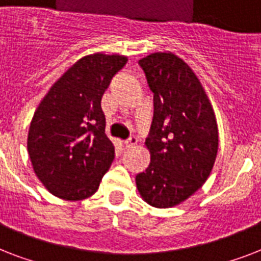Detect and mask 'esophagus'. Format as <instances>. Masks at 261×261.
<instances>
[{
  "label": "esophagus",
  "mask_w": 261,
  "mask_h": 261,
  "mask_svg": "<svg viewBox=\"0 0 261 261\" xmlns=\"http://www.w3.org/2000/svg\"><path fill=\"white\" fill-rule=\"evenodd\" d=\"M137 142H138V139L135 138V137H130V138L127 139L126 142H124V146H126L127 149H128V147L135 146V145H137Z\"/></svg>",
  "instance_id": "34e87169"
}]
</instances>
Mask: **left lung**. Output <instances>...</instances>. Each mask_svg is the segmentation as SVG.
Segmentation results:
<instances>
[{
	"mask_svg": "<svg viewBox=\"0 0 261 261\" xmlns=\"http://www.w3.org/2000/svg\"><path fill=\"white\" fill-rule=\"evenodd\" d=\"M138 63L154 94V114L145 142L150 164L135 181L145 202L168 208L190 198L210 176L218 126L202 84L181 58L154 53Z\"/></svg>",
	"mask_w": 261,
	"mask_h": 261,
	"instance_id": "obj_1",
	"label": "left lung"
}]
</instances>
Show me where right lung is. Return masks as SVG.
<instances>
[{
  "label": "right lung",
  "mask_w": 261,
  "mask_h": 261,
  "mask_svg": "<svg viewBox=\"0 0 261 261\" xmlns=\"http://www.w3.org/2000/svg\"><path fill=\"white\" fill-rule=\"evenodd\" d=\"M127 62L123 55L84 57L50 88L36 108L28 131V154L48 192L83 200L97 191L115 159L106 135L101 97Z\"/></svg>",
  "instance_id": "right-lung-1"
}]
</instances>
